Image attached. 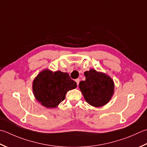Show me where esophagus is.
<instances>
[{
    "instance_id": "1",
    "label": "esophagus",
    "mask_w": 147,
    "mask_h": 147,
    "mask_svg": "<svg viewBox=\"0 0 147 147\" xmlns=\"http://www.w3.org/2000/svg\"><path fill=\"white\" fill-rule=\"evenodd\" d=\"M75 82H76V83H77V85H79V83H80V79H79V78L76 79V80H75Z\"/></svg>"
}]
</instances>
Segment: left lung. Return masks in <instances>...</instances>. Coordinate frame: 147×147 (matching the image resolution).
I'll return each instance as SVG.
<instances>
[{"mask_svg":"<svg viewBox=\"0 0 147 147\" xmlns=\"http://www.w3.org/2000/svg\"><path fill=\"white\" fill-rule=\"evenodd\" d=\"M86 79L80 82L79 88L89 105L101 107L110 101L114 93L115 85L111 78L92 69L84 73Z\"/></svg>","mask_w":147,"mask_h":147,"instance_id":"obj_1","label":"left lung"}]
</instances>
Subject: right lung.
Wrapping results in <instances>:
<instances>
[{
	"mask_svg": "<svg viewBox=\"0 0 147 147\" xmlns=\"http://www.w3.org/2000/svg\"><path fill=\"white\" fill-rule=\"evenodd\" d=\"M76 87L67 73L45 69L34 78L32 90L39 103L47 108H54L64 100L69 90Z\"/></svg>",
	"mask_w": 147,
	"mask_h": 147,
	"instance_id": "1",
	"label": "right lung"
}]
</instances>
